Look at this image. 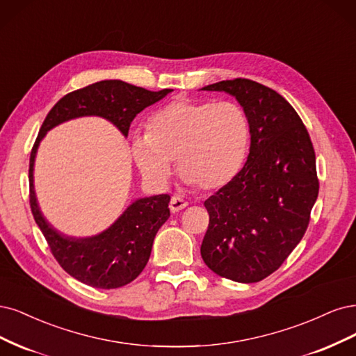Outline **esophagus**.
<instances>
[{
    "mask_svg": "<svg viewBox=\"0 0 356 356\" xmlns=\"http://www.w3.org/2000/svg\"><path fill=\"white\" fill-rule=\"evenodd\" d=\"M186 207H188V202L183 200L181 197H177V195H176V197L171 198V201H170V210L173 213H177V211L186 209Z\"/></svg>",
    "mask_w": 356,
    "mask_h": 356,
    "instance_id": "obj_1",
    "label": "esophagus"
}]
</instances>
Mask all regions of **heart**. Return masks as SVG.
Instances as JSON below:
<instances>
[{
	"label": "heart",
	"mask_w": 356,
	"mask_h": 356,
	"mask_svg": "<svg viewBox=\"0 0 356 356\" xmlns=\"http://www.w3.org/2000/svg\"><path fill=\"white\" fill-rule=\"evenodd\" d=\"M250 145L245 111L231 100L180 99L155 112L146 134H134L131 155L145 180L164 186L173 159L186 183L211 191L243 168Z\"/></svg>",
	"instance_id": "heart-1"
}]
</instances>
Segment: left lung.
<instances>
[{"label": "left lung", "instance_id": "1", "mask_svg": "<svg viewBox=\"0 0 356 356\" xmlns=\"http://www.w3.org/2000/svg\"><path fill=\"white\" fill-rule=\"evenodd\" d=\"M235 96L250 121L239 173L204 202L210 216L201 256L214 273L259 282L300 243L318 198L315 151L299 113L277 91L245 78L204 87Z\"/></svg>", "mask_w": 356, "mask_h": 356}]
</instances>
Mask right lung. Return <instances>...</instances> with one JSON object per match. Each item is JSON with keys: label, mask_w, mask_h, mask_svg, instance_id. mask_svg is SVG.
<instances>
[{"label": "right lung", "mask_w": 356, "mask_h": 356, "mask_svg": "<svg viewBox=\"0 0 356 356\" xmlns=\"http://www.w3.org/2000/svg\"><path fill=\"white\" fill-rule=\"evenodd\" d=\"M170 88L149 91L120 79H105L63 96L45 117L29 159V204L32 216L57 263L95 289H118L139 277L152 251L154 238L170 217V195L136 200L106 231L88 238L66 236L44 219L33 191V161L49 130L65 121L96 115L106 118L127 137L137 113L165 97Z\"/></svg>", "instance_id": "obj_1"}]
</instances>
